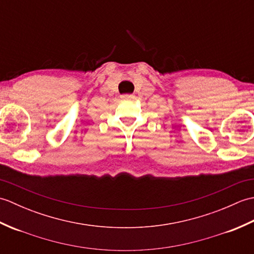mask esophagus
<instances>
[{
    "instance_id": "obj_1",
    "label": "esophagus",
    "mask_w": 254,
    "mask_h": 254,
    "mask_svg": "<svg viewBox=\"0 0 254 254\" xmlns=\"http://www.w3.org/2000/svg\"><path fill=\"white\" fill-rule=\"evenodd\" d=\"M122 98L123 99H134V95H124V96H122Z\"/></svg>"
}]
</instances>
